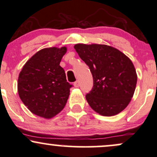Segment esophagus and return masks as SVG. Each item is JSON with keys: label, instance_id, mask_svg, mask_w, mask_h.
<instances>
[{"label": "esophagus", "instance_id": "34e87169", "mask_svg": "<svg viewBox=\"0 0 157 157\" xmlns=\"http://www.w3.org/2000/svg\"><path fill=\"white\" fill-rule=\"evenodd\" d=\"M74 86H75V87H78V86H79V82H78V81H76V82L74 83Z\"/></svg>", "mask_w": 157, "mask_h": 157}]
</instances>
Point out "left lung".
<instances>
[{"label":"left lung","instance_id":"1","mask_svg":"<svg viewBox=\"0 0 157 157\" xmlns=\"http://www.w3.org/2000/svg\"><path fill=\"white\" fill-rule=\"evenodd\" d=\"M74 48L93 75V87L86 95L90 107L108 117L122 112L133 97L137 81L130 59L106 45L76 44Z\"/></svg>","mask_w":157,"mask_h":157}]
</instances>
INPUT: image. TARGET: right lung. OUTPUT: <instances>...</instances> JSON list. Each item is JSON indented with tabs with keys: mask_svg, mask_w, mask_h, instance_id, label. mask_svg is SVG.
I'll return each instance as SVG.
<instances>
[{
	"mask_svg": "<svg viewBox=\"0 0 157 157\" xmlns=\"http://www.w3.org/2000/svg\"><path fill=\"white\" fill-rule=\"evenodd\" d=\"M67 48H46L24 64L17 82L19 96L34 115L50 119L63 109L72 85L59 65Z\"/></svg>",
	"mask_w": 157,
	"mask_h": 157,
	"instance_id": "1",
	"label": "right lung"
}]
</instances>
